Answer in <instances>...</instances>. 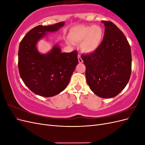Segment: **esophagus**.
<instances>
[{
    "label": "esophagus",
    "mask_w": 145,
    "mask_h": 145,
    "mask_svg": "<svg viewBox=\"0 0 145 145\" xmlns=\"http://www.w3.org/2000/svg\"><path fill=\"white\" fill-rule=\"evenodd\" d=\"M78 62H79V63H82L83 62L80 55L78 56Z\"/></svg>",
    "instance_id": "obj_1"
}]
</instances>
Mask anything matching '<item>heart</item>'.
I'll list each match as a JSON object with an SVG mask.
<instances>
[{
  "label": "heart",
  "instance_id": "heart-1",
  "mask_svg": "<svg viewBox=\"0 0 145 145\" xmlns=\"http://www.w3.org/2000/svg\"><path fill=\"white\" fill-rule=\"evenodd\" d=\"M103 36L102 28L98 25H79L72 28L69 37L74 42L81 43V50L85 53H91L97 49Z\"/></svg>",
  "mask_w": 145,
  "mask_h": 145
}]
</instances>
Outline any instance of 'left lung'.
<instances>
[{"mask_svg": "<svg viewBox=\"0 0 145 145\" xmlns=\"http://www.w3.org/2000/svg\"><path fill=\"white\" fill-rule=\"evenodd\" d=\"M105 25L103 39L97 49L82 54L90 89L102 98H112L123 89L131 74V47L125 36L110 21Z\"/></svg>", "mask_w": 145, "mask_h": 145, "instance_id": "left-lung-1", "label": "left lung"}]
</instances>
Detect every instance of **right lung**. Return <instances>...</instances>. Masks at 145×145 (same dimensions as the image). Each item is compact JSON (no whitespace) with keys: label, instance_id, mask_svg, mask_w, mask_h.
I'll return each instance as SVG.
<instances>
[{"label":"right lung","instance_id":"1","mask_svg":"<svg viewBox=\"0 0 145 145\" xmlns=\"http://www.w3.org/2000/svg\"><path fill=\"white\" fill-rule=\"evenodd\" d=\"M64 22L54 25H38L27 33L21 40L18 52V68L22 79L28 88L37 95L52 97L63 91L77 65V51L61 52L54 45L45 54L39 53L37 42L48 32L58 31Z\"/></svg>","mask_w":145,"mask_h":145}]
</instances>
